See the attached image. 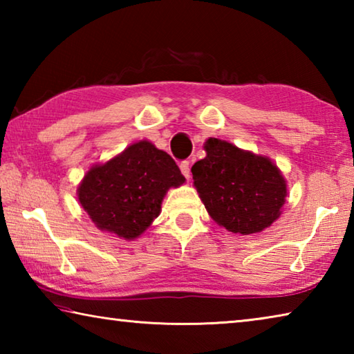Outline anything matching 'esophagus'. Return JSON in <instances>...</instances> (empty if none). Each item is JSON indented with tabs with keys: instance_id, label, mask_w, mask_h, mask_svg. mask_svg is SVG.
<instances>
[{
	"instance_id": "esophagus-1",
	"label": "esophagus",
	"mask_w": 354,
	"mask_h": 354,
	"mask_svg": "<svg viewBox=\"0 0 354 354\" xmlns=\"http://www.w3.org/2000/svg\"><path fill=\"white\" fill-rule=\"evenodd\" d=\"M179 169H181V173L185 178H190V169H189V160H183L181 164H179Z\"/></svg>"
}]
</instances>
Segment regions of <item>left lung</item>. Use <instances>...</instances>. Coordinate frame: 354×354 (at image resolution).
Instances as JSON below:
<instances>
[{
    "label": "left lung",
    "mask_w": 354,
    "mask_h": 354,
    "mask_svg": "<svg viewBox=\"0 0 354 354\" xmlns=\"http://www.w3.org/2000/svg\"><path fill=\"white\" fill-rule=\"evenodd\" d=\"M206 158L192 167L194 185L212 220L231 232L254 234L281 215L287 184L266 156L207 139Z\"/></svg>",
    "instance_id": "8db88e82"
}]
</instances>
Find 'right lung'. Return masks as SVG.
I'll list each match as a JSON object with an SVG mask.
<instances>
[{
    "instance_id": "add662e5",
    "label": "right lung",
    "mask_w": 354,
    "mask_h": 354,
    "mask_svg": "<svg viewBox=\"0 0 354 354\" xmlns=\"http://www.w3.org/2000/svg\"><path fill=\"white\" fill-rule=\"evenodd\" d=\"M184 181L170 154L140 140L93 165L77 187V200L98 230L133 241L160 214L167 190Z\"/></svg>"
}]
</instances>
